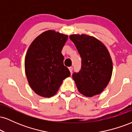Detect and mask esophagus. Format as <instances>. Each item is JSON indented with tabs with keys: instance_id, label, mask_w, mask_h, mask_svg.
<instances>
[{
	"instance_id": "1",
	"label": "esophagus",
	"mask_w": 132,
	"mask_h": 132,
	"mask_svg": "<svg viewBox=\"0 0 132 132\" xmlns=\"http://www.w3.org/2000/svg\"><path fill=\"white\" fill-rule=\"evenodd\" d=\"M69 70L71 72H72V70H73V68L72 67V66H71V67H69Z\"/></svg>"
}]
</instances>
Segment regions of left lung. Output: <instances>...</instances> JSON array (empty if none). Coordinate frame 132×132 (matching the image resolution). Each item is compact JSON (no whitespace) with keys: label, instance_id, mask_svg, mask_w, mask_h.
Here are the masks:
<instances>
[{"label":"left lung","instance_id":"left-lung-1","mask_svg":"<svg viewBox=\"0 0 132 132\" xmlns=\"http://www.w3.org/2000/svg\"><path fill=\"white\" fill-rule=\"evenodd\" d=\"M81 57V68L72 74L78 90L86 97L99 94L107 87L112 73V61L105 45L93 37L71 35Z\"/></svg>","mask_w":132,"mask_h":132}]
</instances>
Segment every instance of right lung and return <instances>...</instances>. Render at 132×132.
<instances>
[{"instance_id":"1","label":"right lung","mask_w":132,"mask_h":132,"mask_svg":"<svg viewBox=\"0 0 132 132\" xmlns=\"http://www.w3.org/2000/svg\"><path fill=\"white\" fill-rule=\"evenodd\" d=\"M68 36L48 30L36 38L25 59L29 85L38 95L50 97L56 93L63 81L70 76L63 63L61 50Z\"/></svg>"}]
</instances>
